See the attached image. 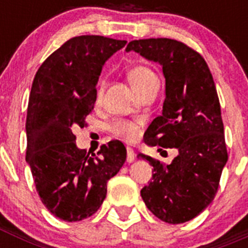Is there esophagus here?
<instances>
[{
  "label": "esophagus",
  "instance_id": "1",
  "mask_svg": "<svg viewBox=\"0 0 248 248\" xmlns=\"http://www.w3.org/2000/svg\"><path fill=\"white\" fill-rule=\"evenodd\" d=\"M134 160H135L134 150L130 148H128L126 149V161H128V163H133Z\"/></svg>",
  "mask_w": 248,
  "mask_h": 248
}]
</instances>
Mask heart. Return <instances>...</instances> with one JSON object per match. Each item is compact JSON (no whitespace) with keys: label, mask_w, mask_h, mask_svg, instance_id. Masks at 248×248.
<instances>
[{"label":"heart","mask_w":248,"mask_h":248,"mask_svg":"<svg viewBox=\"0 0 248 248\" xmlns=\"http://www.w3.org/2000/svg\"><path fill=\"white\" fill-rule=\"evenodd\" d=\"M126 76H128V79L130 84L133 85V88L139 94H143L146 89L150 88L151 85L157 82V78L154 74V72L151 71L150 68L145 67V65H134V67H131L128 71V73H126ZM100 95H102V87L98 88V100L100 99ZM110 129L115 137L122 138V139L126 140V141H134L140 135V123L131 122V120H115L111 124Z\"/></svg>","instance_id":"1"}]
</instances>
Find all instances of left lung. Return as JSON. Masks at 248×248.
<instances>
[{
    "label": "left lung",
    "instance_id": "1",
    "mask_svg": "<svg viewBox=\"0 0 248 248\" xmlns=\"http://www.w3.org/2000/svg\"><path fill=\"white\" fill-rule=\"evenodd\" d=\"M125 50L163 65V114L151 122L144 138L159 150L179 151L170 165L139 155L154 169L140 194L157 218L174 225L186 222L214 200L229 159L214 78L203 57L176 39H138L129 42Z\"/></svg>",
    "mask_w": 248,
    "mask_h": 248
}]
</instances>
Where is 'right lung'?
<instances>
[{
  "label": "right lung",
  "mask_w": 248,
  "mask_h": 248,
  "mask_svg": "<svg viewBox=\"0 0 248 248\" xmlns=\"http://www.w3.org/2000/svg\"><path fill=\"white\" fill-rule=\"evenodd\" d=\"M125 45L104 36L73 37L34 76L26 120V160L41 201L63 221L95 214L107 196V183L125 163L126 149L119 140L89 155L77 148L72 133V126L87 124L104 63Z\"/></svg>",
  "instance_id": "1"
}]
</instances>
